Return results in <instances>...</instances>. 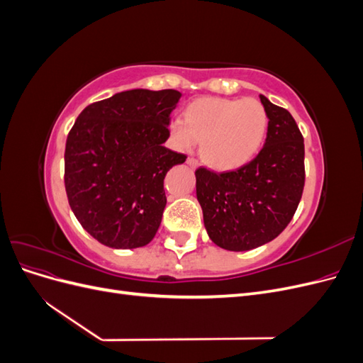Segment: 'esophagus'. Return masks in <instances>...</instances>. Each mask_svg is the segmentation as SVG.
Segmentation results:
<instances>
[{
	"label": "esophagus",
	"instance_id": "esophagus-1",
	"mask_svg": "<svg viewBox=\"0 0 363 363\" xmlns=\"http://www.w3.org/2000/svg\"><path fill=\"white\" fill-rule=\"evenodd\" d=\"M186 163H188L191 168H199V164H200L199 160H195V159H192V157H189L188 160H186Z\"/></svg>",
	"mask_w": 363,
	"mask_h": 363
}]
</instances>
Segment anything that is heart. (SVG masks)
<instances>
[{
	"instance_id": "b5f03b06",
	"label": "heart",
	"mask_w": 363,
	"mask_h": 363,
	"mask_svg": "<svg viewBox=\"0 0 363 363\" xmlns=\"http://www.w3.org/2000/svg\"><path fill=\"white\" fill-rule=\"evenodd\" d=\"M268 113L255 98L207 96L192 101L169 124L174 145L191 151L201 140V156L212 168L232 171L255 157L267 136Z\"/></svg>"
}]
</instances>
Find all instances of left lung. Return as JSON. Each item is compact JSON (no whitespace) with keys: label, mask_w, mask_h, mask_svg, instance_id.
Wrapping results in <instances>:
<instances>
[{"label":"left lung","mask_w":363,"mask_h":363,"mask_svg":"<svg viewBox=\"0 0 363 363\" xmlns=\"http://www.w3.org/2000/svg\"><path fill=\"white\" fill-rule=\"evenodd\" d=\"M260 101L269 121L259 155L235 171H195L206 232L228 251H248L276 239L291 223L304 188V140L298 125L286 108L265 95Z\"/></svg>","instance_id":"8db88e82"}]
</instances>
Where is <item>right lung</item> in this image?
I'll return each instance as SVG.
<instances>
[{"label": "right lung", "instance_id": "obj_1", "mask_svg": "<svg viewBox=\"0 0 363 363\" xmlns=\"http://www.w3.org/2000/svg\"><path fill=\"white\" fill-rule=\"evenodd\" d=\"M182 94L131 89L87 106L65 148V189L82 227L106 247L150 244L167 206L163 180L186 160L163 147Z\"/></svg>", "mask_w": 363, "mask_h": 363}]
</instances>
